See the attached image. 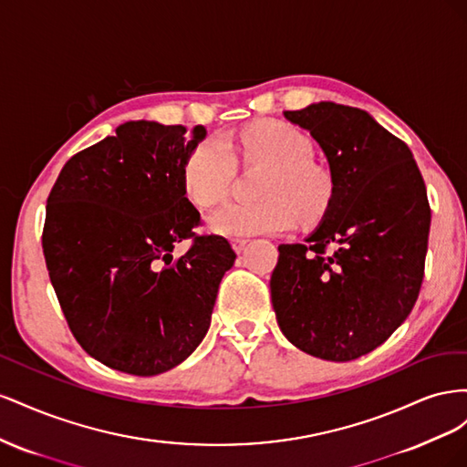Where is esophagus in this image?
Instances as JSON below:
<instances>
[{"label":"esophagus","mask_w":467,"mask_h":467,"mask_svg":"<svg viewBox=\"0 0 467 467\" xmlns=\"http://www.w3.org/2000/svg\"><path fill=\"white\" fill-rule=\"evenodd\" d=\"M249 244V239H242V237H235L232 239V247L235 249V253H242L245 249V245Z\"/></svg>","instance_id":"esophagus-1"}]
</instances>
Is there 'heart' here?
Wrapping results in <instances>:
<instances>
[{"label":"heart","mask_w":467,"mask_h":467,"mask_svg":"<svg viewBox=\"0 0 467 467\" xmlns=\"http://www.w3.org/2000/svg\"><path fill=\"white\" fill-rule=\"evenodd\" d=\"M235 150L245 165L271 167L259 204H225L208 216V228L228 237L282 234L294 228L298 212L306 222L319 220L329 208L331 182L312 165L309 138L285 122L249 126L235 138ZM235 160L220 138H208L182 169V189L199 208L220 204L230 192Z\"/></svg>","instance_id":"1"}]
</instances>
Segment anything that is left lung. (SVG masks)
I'll use <instances>...</instances> for the list:
<instances>
[{
    "label": "left lung",
    "mask_w": 467,
    "mask_h": 467,
    "mask_svg": "<svg viewBox=\"0 0 467 467\" xmlns=\"http://www.w3.org/2000/svg\"><path fill=\"white\" fill-rule=\"evenodd\" d=\"M285 117L327 158L331 201L306 245H278L273 307L294 347L348 362L388 341L419 298L427 187L411 150L366 110L323 101Z\"/></svg>",
    "instance_id": "1"
}]
</instances>
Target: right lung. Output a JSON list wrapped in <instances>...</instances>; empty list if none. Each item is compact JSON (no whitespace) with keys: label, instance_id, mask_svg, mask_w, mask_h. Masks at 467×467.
<instances>
[{"label":"right lung","instance_id":"obj_1","mask_svg":"<svg viewBox=\"0 0 467 467\" xmlns=\"http://www.w3.org/2000/svg\"><path fill=\"white\" fill-rule=\"evenodd\" d=\"M204 126L136 120L78 151L56 179L42 230L47 268L81 348L112 370L155 376L201 345L220 280L235 261L199 235L182 169ZM189 241L181 258L177 243Z\"/></svg>","mask_w":467,"mask_h":467}]
</instances>
